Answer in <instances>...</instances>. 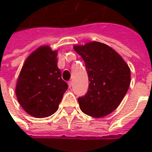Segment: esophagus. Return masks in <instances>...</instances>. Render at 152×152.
Instances as JSON below:
<instances>
[{"instance_id": "1", "label": "esophagus", "mask_w": 152, "mask_h": 152, "mask_svg": "<svg viewBox=\"0 0 152 152\" xmlns=\"http://www.w3.org/2000/svg\"><path fill=\"white\" fill-rule=\"evenodd\" d=\"M68 86H69V88H71V87L72 86V80L68 81Z\"/></svg>"}]
</instances>
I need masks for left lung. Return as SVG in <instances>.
Listing matches in <instances>:
<instances>
[{"label":"left lung","instance_id":"obj_1","mask_svg":"<svg viewBox=\"0 0 152 152\" xmlns=\"http://www.w3.org/2000/svg\"><path fill=\"white\" fill-rule=\"evenodd\" d=\"M86 63L89 89L78 99L85 114L100 118L117 108L126 94L131 81L130 69L119 53L106 44L93 41L74 45Z\"/></svg>","mask_w":152,"mask_h":152}]
</instances>
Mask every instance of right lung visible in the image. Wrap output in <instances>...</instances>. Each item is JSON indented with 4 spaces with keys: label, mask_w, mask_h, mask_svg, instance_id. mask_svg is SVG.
<instances>
[{
    "label": "right lung",
    "mask_w": 152,
    "mask_h": 152,
    "mask_svg": "<svg viewBox=\"0 0 152 152\" xmlns=\"http://www.w3.org/2000/svg\"><path fill=\"white\" fill-rule=\"evenodd\" d=\"M58 51L49 45L37 48L27 58L15 94L25 112L36 118L48 117L58 109L67 84L57 66Z\"/></svg>",
    "instance_id": "1"
}]
</instances>
